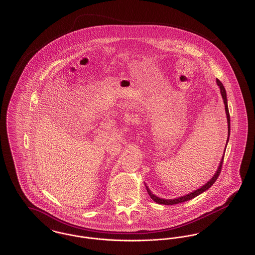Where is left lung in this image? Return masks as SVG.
Wrapping results in <instances>:
<instances>
[{
    "label": "left lung",
    "mask_w": 255,
    "mask_h": 255,
    "mask_svg": "<svg viewBox=\"0 0 255 255\" xmlns=\"http://www.w3.org/2000/svg\"><path fill=\"white\" fill-rule=\"evenodd\" d=\"M217 84L220 86V89H221V94H222V97H223V100H224V104H225V110H226V115H227V120H228V141H229V136H230V127H231V124H230V113H229V108H228V100H227V93H226V90H225V87L224 85L222 84V82L217 79ZM227 141V143H228ZM225 156V155H224ZM224 156L221 160V163H220V166H219L218 170L216 172V174L214 175V177L207 182L205 185H203L202 187L198 188L197 190H194L193 192H190L189 194H186V195H183L182 197H179V198H175V199H162V198H159L157 196H155L150 190L149 188L146 186V189H147V192L149 194V196L158 204H164V205H174V204H179V203H182L184 201H187V200H190L194 197H196L197 195H199L200 193L204 192L205 190H207L208 188H210L213 183L216 182V180L218 179L219 175L221 173V170H222V166H223V162H224Z\"/></svg>",
    "instance_id": "left-lung-1"
}]
</instances>
